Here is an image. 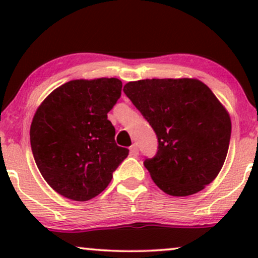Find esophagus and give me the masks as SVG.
Segmentation results:
<instances>
[{
  "instance_id": "34e87169",
  "label": "esophagus",
  "mask_w": 258,
  "mask_h": 258,
  "mask_svg": "<svg viewBox=\"0 0 258 258\" xmlns=\"http://www.w3.org/2000/svg\"><path fill=\"white\" fill-rule=\"evenodd\" d=\"M130 152H131V155L137 156L138 155V146L137 144H132L131 148H130Z\"/></svg>"
}]
</instances>
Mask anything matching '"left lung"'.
Returning <instances> with one entry per match:
<instances>
[{
  "label": "left lung",
  "instance_id": "8db88e82",
  "mask_svg": "<svg viewBox=\"0 0 258 258\" xmlns=\"http://www.w3.org/2000/svg\"><path fill=\"white\" fill-rule=\"evenodd\" d=\"M123 92L153 127L158 152L144 160L156 185L172 197L203 190L220 173L229 148L228 111L195 79H146Z\"/></svg>",
  "mask_w": 258,
  "mask_h": 258
}]
</instances>
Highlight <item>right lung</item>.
I'll return each instance as SVG.
<instances>
[{"instance_id":"add662e5","label":"right lung","mask_w":258,"mask_h":258,"mask_svg":"<svg viewBox=\"0 0 258 258\" xmlns=\"http://www.w3.org/2000/svg\"><path fill=\"white\" fill-rule=\"evenodd\" d=\"M119 79L73 80L35 112L30 143L41 174L57 193L86 201L102 193L128 155L115 143L108 112L121 97Z\"/></svg>"}]
</instances>
